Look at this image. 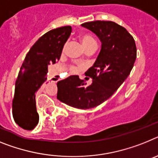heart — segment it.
I'll use <instances>...</instances> for the list:
<instances>
[{
    "mask_svg": "<svg viewBox=\"0 0 158 158\" xmlns=\"http://www.w3.org/2000/svg\"><path fill=\"white\" fill-rule=\"evenodd\" d=\"M80 40L81 42H82V44H83V48L85 49L88 48L90 46H92V45H97V42H96L95 40L91 36V35H88V34H83V35L80 36ZM70 71H71V73L75 74L77 73L78 71H79L80 68L78 67V66L75 65H71L70 66Z\"/></svg>",
    "mask_w": 158,
    "mask_h": 158,
    "instance_id": "1",
    "label": "heart"
}]
</instances>
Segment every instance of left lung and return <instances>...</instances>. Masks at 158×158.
Listing matches in <instances>:
<instances>
[{
	"mask_svg": "<svg viewBox=\"0 0 158 158\" xmlns=\"http://www.w3.org/2000/svg\"><path fill=\"white\" fill-rule=\"evenodd\" d=\"M82 26L93 31L102 43L94 65L85 73L92 78V83L87 87L78 75L69 76L57 83V98L86 110L102 104L123 84L134 67L137 48L132 35L115 22L95 20Z\"/></svg>",
	"mask_w": 158,
	"mask_h": 158,
	"instance_id": "left-lung-1",
	"label": "left lung"
}]
</instances>
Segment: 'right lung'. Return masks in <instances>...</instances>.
I'll use <instances>...</instances> for the list:
<instances>
[{"label": "right lung", "instance_id": "obj_1", "mask_svg": "<svg viewBox=\"0 0 158 158\" xmlns=\"http://www.w3.org/2000/svg\"><path fill=\"white\" fill-rule=\"evenodd\" d=\"M71 32V26L48 31L34 44L24 59L16 79L13 99V118L24 130H33L39 123L35 93L46 81L48 66L60 60Z\"/></svg>", "mask_w": 158, "mask_h": 158}]
</instances>
